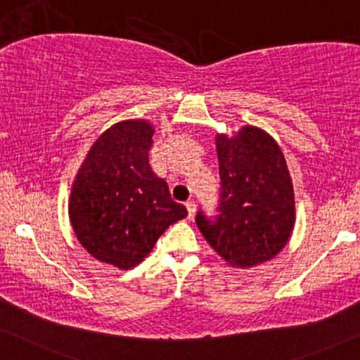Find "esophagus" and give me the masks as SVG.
Segmentation results:
<instances>
[{
  "instance_id": "obj_1",
  "label": "esophagus",
  "mask_w": 360,
  "mask_h": 360,
  "mask_svg": "<svg viewBox=\"0 0 360 360\" xmlns=\"http://www.w3.org/2000/svg\"><path fill=\"white\" fill-rule=\"evenodd\" d=\"M186 209H187V217H189V219H192V217H194V214H195V210H197L195 202H192V200L186 202Z\"/></svg>"
}]
</instances>
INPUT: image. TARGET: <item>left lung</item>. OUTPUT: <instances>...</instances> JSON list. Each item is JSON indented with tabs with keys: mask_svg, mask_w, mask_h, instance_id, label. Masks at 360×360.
Masks as SVG:
<instances>
[{
	"mask_svg": "<svg viewBox=\"0 0 360 360\" xmlns=\"http://www.w3.org/2000/svg\"><path fill=\"white\" fill-rule=\"evenodd\" d=\"M220 199L217 215L199 210L195 224L209 245L233 267L261 264L285 246L295 221L290 173L276 140L243 127L217 135Z\"/></svg>",
	"mask_w": 360,
	"mask_h": 360,
	"instance_id": "obj_1",
	"label": "left lung"
}]
</instances>
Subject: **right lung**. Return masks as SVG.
Instances as JSON below:
<instances>
[{
    "label": "right lung",
    "instance_id": "obj_1",
    "mask_svg": "<svg viewBox=\"0 0 360 360\" xmlns=\"http://www.w3.org/2000/svg\"><path fill=\"white\" fill-rule=\"evenodd\" d=\"M151 136L145 120L112 125L96 140L73 182L70 220L78 241L119 269L143 261L166 229L187 215L151 171Z\"/></svg>",
    "mask_w": 360,
    "mask_h": 360
}]
</instances>
